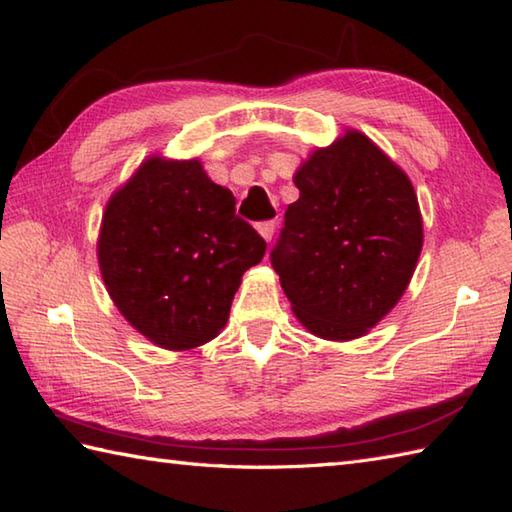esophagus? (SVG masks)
I'll use <instances>...</instances> for the list:
<instances>
[{"label": "esophagus", "instance_id": "esophagus-1", "mask_svg": "<svg viewBox=\"0 0 512 512\" xmlns=\"http://www.w3.org/2000/svg\"><path fill=\"white\" fill-rule=\"evenodd\" d=\"M275 222H262V224H257V233L262 235V239L264 242H270V239H273V235H275Z\"/></svg>", "mask_w": 512, "mask_h": 512}]
</instances>
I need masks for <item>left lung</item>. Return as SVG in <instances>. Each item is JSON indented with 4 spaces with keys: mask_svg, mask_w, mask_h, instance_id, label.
Instances as JSON below:
<instances>
[{
    "mask_svg": "<svg viewBox=\"0 0 512 512\" xmlns=\"http://www.w3.org/2000/svg\"><path fill=\"white\" fill-rule=\"evenodd\" d=\"M299 200L273 250L297 321L325 341H354L405 295L424 233L409 176L372 138L345 127L292 176Z\"/></svg>",
    "mask_w": 512,
    "mask_h": 512,
    "instance_id": "1",
    "label": "left lung"
}]
</instances>
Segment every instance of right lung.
Returning <instances> with one entry per match:
<instances>
[{
	"label": "right lung",
	"instance_id": "1",
	"mask_svg": "<svg viewBox=\"0 0 512 512\" xmlns=\"http://www.w3.org/2000/svg\"><path fill=\"white\" fill-rule=\"evenodd\" d=\"M266 242L200 158L151 154L105 204L96 259L114 306L147 341L187 352L224 330Z\"/></svg>",
	"mask_w": 512,
	"mask_h": 512
}]
</instances>
